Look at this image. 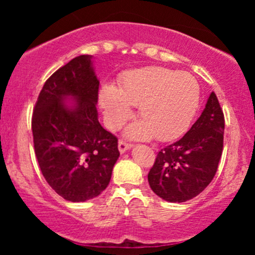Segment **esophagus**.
Returning a JSON list of instances; mask_svg holds the SVG:
<instances>
[{
	"label": "esophagus",
	"mask_w": 255,
	"mask_h": 255,
	"mask_svg": "<svg viewBox=\"0 0 255 255\" xmlns=\"http://www.w3.org/2000/svg\"><path fill=\"white\" fill-rule=\"evenodd\" d=\"M130 147H131V145L128 144V142L124 141V140H120L119 141V151L121 152V153H125V152L127 150H129Z\"/></svg>",
	"instance_id": "esophagus-1"
}]
</instances>
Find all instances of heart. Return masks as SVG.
Segmentation results:
<instances>
[{
    "label": "heart",
    "mask_w": 255,
    "mask_h": 255,
    "mask_svg": "<svg viewBox=\"0 0 255 255\" xmlns=\"http://www.w3.org/2000/svg\"><path fill=\"white\" fill-rule=\"evenodd\" d=\"M200 101V86L188 73H177L158 66L133 69L120 79L119 89L107 85L101 91L105 124L119 129L139 107L141 122L126 134L134 139L156 136L159 141L175 139L187 129Z\"/></svg>",
    "instance_id": "b5f03b06"
}]
</instances>
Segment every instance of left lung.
<instances>
[{"instance_id": "left-lung-1", "label": "left lung", "mask_w": 255, "mask_h": 255, "mask_svg": "<svg viewBox=\"0 0 255 255\" xmlns=\"http://www.w3.org/2000/svg\"><path fill=\"white\" fill-rule=\"evenodd\" d=\"M224 114L215 92L195 124L157 153L147 178L151 189L170 203L191 200L215 177L223 151Z\"/></svg>"}]
</instances>
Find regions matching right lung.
<instances>
[{
  "mask_svg": "<svg viewBox=\"0 0 255 255\" xmlns=\"http://www.w3.org/2000/svg\"><path fill=\"white\" fill-rule=\"evenodd\" d=\"M99 80L91 55H80L44 84L33 115L34 152L49 186L66 200L98 197L120 156L118 137L98 121ZM71 98L72 102L66 99Z\"/></svg>",
  "mask_w": 255,
  "mask_h": 255,
  "instance_id": "1",
  "label": "right lung"
}]
</instances>
